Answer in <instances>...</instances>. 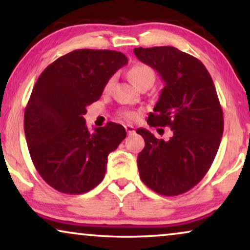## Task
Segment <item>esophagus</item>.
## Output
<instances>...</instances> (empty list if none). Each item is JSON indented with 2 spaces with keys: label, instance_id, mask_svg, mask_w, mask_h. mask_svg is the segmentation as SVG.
Segmentation results:
<instances>
[{
  "label": "esophagus",
  "instance_id": "obj_1",
  "mask_svg": "<svg viewBox=\"0 0 250 250\" xmlns=\"http://www.w3.org/2000/svg\"><path fill=\"white\" fill-rule=\"evenodd\" d=\"M125 131L129 135V134H133V133L135 132V128H134V126H132V125H126L125 126Z\"/></svg>",
  "mask_w": 250,
  "mask_h": 250
}]
</instances>
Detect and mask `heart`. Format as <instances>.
<instances>
[{"instance_id": "heart-1", "label": "heart", "mask_w": 250, "mask_h": 250, "mask_svg": "<svg viewBox=\"0 0 250 250\" xmlns=\"http://www.w3.org/2000/svg\"><path fill=\"white\" fill-rule=\"evenodd\" d=\"M129 78H131L133 83H134L139 88L145 86V85H150L152 86L153 83L156 81V75L155 71H153L151 68L146 64H135L128 71ZM112 82H114V78H110L107 83L104 85V91L110 90ZM122 117L126 119V121H136L139 117V112L133 111V110H123L121 112Z\"/></svg>"}]
</instances>
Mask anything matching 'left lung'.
<instances>
[{
  "mask_svg": "<svg viewBox=\"0 0 250 250\" xmlns=\"http://www.w3.org/2000/svg\"><path fill=\"white\" fill-rule=\"evenodd\" d=\"M134 54L165 82L149 125L173 132L164 141L136 129L146 142L138 156L140 177L157 193L179 196L206 175L220 146L224 119L216 88L204 63L176 47H135Z\"/></svg>",
  "mask_w": 250,
  "mask_h": 250,
  "instance_id": "left-lung-1",
  "label": "left lung"
}]
</instances>
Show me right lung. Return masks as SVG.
<instances>
[{"label": "right lung", "mask_w": 250, "mask_h": 250, "mask_svg": "<svg viewBox=\"0 0 250 250\" xmlns=\"http://www.w3.org/2000/svg\"><path fill=\"white\" fill-rule=\"evenodd\" d=\"M127 61L117 51L75 50L40 75L23 127L34 166L59 192L81 194L97 187L104 177L108 155L126 138L125 128L112 122L91 133L83 116Z\"/></svg>", "instance_id": "1"}]
</instances>
